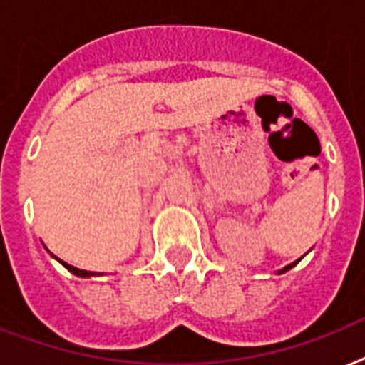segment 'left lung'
Here are the masks:
<instances>
[{"label": "left lung", "mask_w": 365, "mask_h": 365, "mask_svg": "<svg viewBox=\"0 0 365 365\" xmlns=\"http://www.w3.org/2000/svg\"><path fill=\"white\" fill-rule=\"evenodd\" d=\"M299 259H301V257H299ZM299 259L294 261V263H289V265H286V267H284V269H280V271H278V274H282V272L289 271V269H292V267H295V265H297V263H299Z\"/></svg>", "instance_id": "obj_1"}]
</instances>
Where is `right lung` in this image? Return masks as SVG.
I'll list each match as a JSON object with an SVG mask.
<instances>
[{"label": "right lung", "mask_w": 365, "mask_h": 365, "mask_svg": "<svg viewBox=\"0 0 365 365\" xmlns=\"http://www.w3.org/2000/svg\"><path fill=\"white\" fill-rule=\"evenodd\" d=\"M51 255H53V254H51ZM53 257H54V259H56V261H60V263H62V265H64L66 269H68V271L73 272L76 277H81V278H91V277H94V272H93V271H83V269H77V267H73V265H68L66 261L58 259L56 255H53Z\"/></svg>", "instance_id": "1"}]
</instances>
